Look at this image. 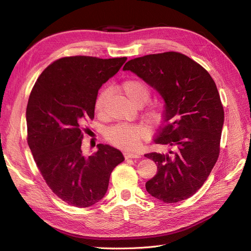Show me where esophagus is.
Here are the masks:
<instances>
[{"label":"esophagus","mask_w":251,"mask_h":251,"mask_svg":"<svg viewBox=\"0 0 251 251\" xmlns=\"http://www.w3.org/2000/svg\"><path fill=\"white\" fill-rule=\"evenodd\" d=\"M125 158L128 159V158H140V155L137 153H134V151H126L124 153Z\"/></svg>","instance_id":"34e87169"}]
</instances>
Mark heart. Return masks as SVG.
<instances>
[{
  "label": "heart",
  "instance_id": "heart-1",
  "mask_svg": "<svg viewBox=\"0 0 251 251\" xmlns=\"http://www.w3.org/2000/svg\"><path fill=\"white\" fill-rule=\"evenodd\" d=\"M121 89L125 96L133 104H143L149 100L150 89L142 80L138 78H128L121 85ZM109 95L107 89L101 90L97 95L94 102L95 112L100 115L103 112L104 103ZM148 119L153 124H157L162 118V108L160 104L151 105L147 112ZM149 134V127L144 125H118L113 126L105 133V137L113 146L132 150L137 148L140 141L144 139Z\"/></svg>",
  "mask_w": 251,
  "mask_h": 251
}]
</instances>
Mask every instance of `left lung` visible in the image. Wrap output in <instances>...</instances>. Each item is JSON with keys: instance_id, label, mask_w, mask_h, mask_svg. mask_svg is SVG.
<instances>
[{"instance_id": "obj_1", "label": "left lung", "mask_w": 251, "mask_h": 251, "mask_svg": "<svg viewBox=\"0 0 251 251\" xmlns=\"http://www.w3.org/2000/svg\"><path fill=\"white\" fill-rule=\"evenodd\" d=\"M124 70L164 100L163 126L154 142L170 151L144 155L157 164L147 191L164 203L185 200L206 181L219 157L224 110L216 83L202 66L173 51L131 59Z\"/></svg>"}]
</instances>
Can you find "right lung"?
<instances>
[{"label":"right lung","instance_id":"1","mask_svg":"<svg viewBox=\"0 0 251 251\" xmlns=\"http://www.w3.org/2000/svg\"><path fill=\"white\" fill-rule=\"evenodd\" d=\"M126 60L81 55L59 58L42 72L30 93L28 146L47 185L72 206L90 207L101 200L112 171L125 160L119 150L101 143L96 153L85 156L81 140L83 126L94 118L98 90Z\"/></svg>","mask_w":251,"mask_h":251}]
</instances>
